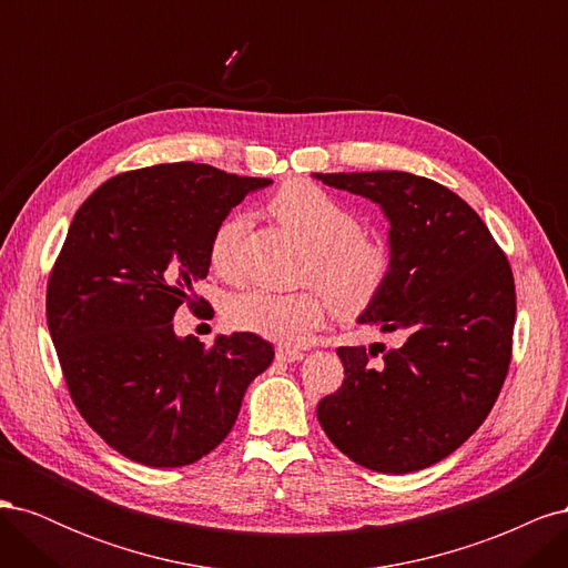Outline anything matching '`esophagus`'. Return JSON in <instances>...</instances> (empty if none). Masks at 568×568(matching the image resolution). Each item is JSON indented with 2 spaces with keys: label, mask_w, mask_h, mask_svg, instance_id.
<instances>
[{
  "label": "esophagus",
  "mask_w": 568,
  "mask_h": 568,
  "mask_svg": "<svg viewBox=\"0 0 568 568\" xmlns=\"http://www.w3.org/2000/svg\"><path fill=\"white\" fill-rule=\"evenodd\" d=\"M277 359L280 363H298V359H303L305 357V353H301V351H296V348H277Z\"/></svg>",
  "instance_id": "1"
}]
</instances>
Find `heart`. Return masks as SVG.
I'll list each match as a JSON object with an SVG mask.
<instances>
[{
	"mask_svg": "<svg viewBox=\"0 0 568 568\" xmlns=\"http://www.w3.org/2000/svg\"><path fill=\"white\" fill-rule=\"evenodd\" d=\"M270 213L311 248L305 280L326 290L338 313L355 315L382 294L393 265L390 248L363 232V222L346 203L313 182H291L272 196ZM244 230L242 215H227L215 225L209 263L220 277H236ZM326 313L329 300L320 288L284 294L253 286L227 303L232 326L282 346H301L324 324Z\"/></svg>",
	"mask_w": 568,
	"mask_h": 568,
	"instance_id": "heart-1",
	"label": "heart"
}]
</instances>
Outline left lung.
I'll return each instance as SVG.
<instances>
[{
    "label": "left lung",
    "instance_id": "8db88e82",
    "mask_svg": "<svg viewBox=\"0 0 568 568\" xmlns=\"http://www.w3.org/2000/svg\"><path fill=\"white\" fill-rule=\"evenodd\" d=\"M315 178L382 205L393 265L357 322L400 338L388 351L338 348L346 379L317 419L359 467L426 469L484 424L505 384L517 315L507 255L471 205L434 180L398 170Z\"/></svg>",
    "mask_w": 568,
    "mask_h": 568
}]
</instances>
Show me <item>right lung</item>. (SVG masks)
I'll list each match as a JSON object with an SVG mask.
<instances>
[{
    "instance_id": "add662e5",
    "label": "right lung",
    "mask_w": 568,
    "mask_h": 568,
    "mask_svg": "<svg viewBox=\"0 0 568 568\" xmlns=\"http://www.w3.org/2000/svg\"><path fill=\"white\" fill-rule=\"evenodd\" d=\"M267 184L203 163L130 170L71 222L47 284L49 334L78 412L132 462L168 469L215 450L274 359L251 332L205 348L173 329L180 305L201 311L215 225Z\"/></svg>"
}]
</instances>
